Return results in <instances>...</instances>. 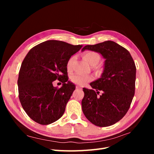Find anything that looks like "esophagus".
<instances>
[{"label": "esophagus", "mask_w": 154, "mask_h": 154, "mask_svg": "<svg viewBox=\"0 0 154 154\" xmlns=\"http://www.w3.org/2000/svg\"><path fill=\"white\" fill-rule=\"evenodd\" d=\"M76 89H78V90H82V88L80 86H78H78L76 87Z\"/></svg>", "instance_id": "1"}]
</instances>
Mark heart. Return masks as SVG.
Here are the masks:
<instances>
[{"mask_svg": "<svg viewBox=\"0 0 154 154\" xmlns=\"http://www.w3.org/2000/svg\"><path fill=\"white\" fill-rule=\"evenodd\" d=\"M83 57L87 62L89 63L91 66H96L99 63L101 60L100 54L94 51H88L85 52L83 54ZM75 57H71L69 59L67 63V68L68 71H71L72 69V65ZM92 80V77L88 75H84L81 74H76L71 76V81L77 85H83L87 83L91 82Z\"/></svg>", "mask_w": 154, "mask_h": 154, "instance_id": "heart-1", "label": "heart"}]
</instances>
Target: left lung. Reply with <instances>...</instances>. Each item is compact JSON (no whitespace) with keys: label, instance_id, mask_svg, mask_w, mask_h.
Segmentation results:
<instances>
[{"label":"left lung","instance_id":"left-lung-1","mask_svg":"<svg viewBox=\"0 0 154 154\" xmlns=\"http://www.w3.org/2000/svg\"><path fill=\"white\" fill-rule=\"evenodd\" d=\"M100 53L106 59L103 72L83 88L82 110L87 119L100 127L112 125L128 112L135 94L136 67L129 51L113 41L87 45L82 49ZM102 92L100 97L99 92Z\"/></svg>","mask_w":154,"mask_h":154}]
</instances>
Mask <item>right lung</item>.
<instances>
[{
    "label": "right lung",
    "mask_w": 154,
    "mask_h": 154,
    "mask_svg": "<svg viewBox=\"0 0 154 154\" xmlns=\"http://www.w3.org/2000/svg\"><path fill=\"white\" fill-rule=\"evenodd\" d=\"M82 47L48 40L31 49L26 56L18 74V97L34 122L46 125L63 116L76 87L68 81L67 63ZM57 79L63 83L62 88L53 87Z\"/></svg>",
    "instance_id": "right-lung-1"
}]
</instances>
